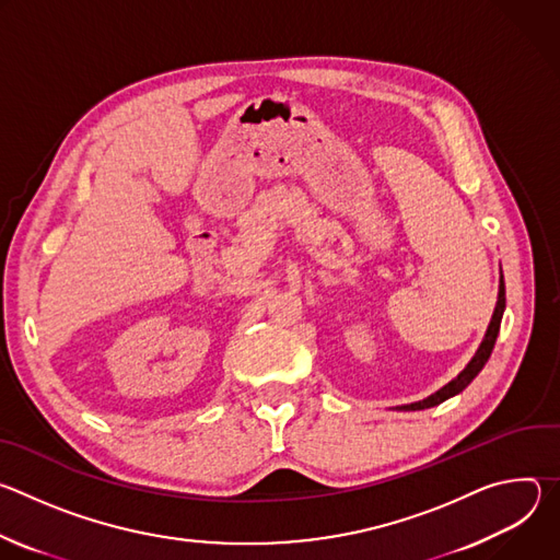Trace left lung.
<instances>
[{"label": "left lung", "instance_id": "1", "mask_svg": "<svg viewBox=\"0 0 560 560\" xmlns=\"http://www.w3.org/2000/svg\"><path fill=\"white\" fill-rule=\"evenodd\" d=\"M503 312H505V281H503V275H501V283H499V301H497V307H494V314H492V322L488 326V332L481 341V346H478L476 354L471 357V361L465 365V370L452 378L447 385H443L439 392H434L432 396L423 398V401H417V404H410V406H401L398 410H425V408H434L443 401H447L450 396L463 392L471 381L474 376L483 370V365L488 363L492 350H494V343H497V337H499V330H501V318H503Z\"/></svg>", "mask_w": 560, "mask_h": 560}]
</instances>
